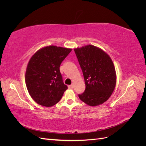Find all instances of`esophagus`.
I'll list each match as a JSON object with an SVG mask.
<instances>
[{"instance_id":"1","label":"esophagus","mask_w":146,"mask_h":146,"mask_svg":"<svg viewBox=\"0 0 146 146\" xmlns=\"http://www.w3.org/2000/svg\"><path fill=\"white\" fill-rule=\"evenodd\" d=\"M68 88H69V89H73V88H74V85H73V84H72V85H69V86H68Z\"/></svg>"}]
</instances>
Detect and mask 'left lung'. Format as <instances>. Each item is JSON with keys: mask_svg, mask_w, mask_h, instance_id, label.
<instances>
[{"mask_svg": "<svg viewBox=\"0 0 146 146\" xmlns=\"http://www.w3.org/2000/svg\"><path fill=\"white\" fill-rule=\"evenodd\" d=\"M82 70L86 88L78 94L80 99L90 106H98L107 101L116 83V74L110 56L92 45L74 48Z\"/></svg>", "mask_w": 146, "mask_h": 146, "instance_id": "8db88e82", "label": "left lung"}]
</instances>
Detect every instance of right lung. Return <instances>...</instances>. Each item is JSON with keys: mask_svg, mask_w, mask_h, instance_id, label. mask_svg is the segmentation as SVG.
I'll return each mask as SVG.
<instances>
[{"mask_svg": "<svg viewBox=\"0 0 146 146\" xmlns=\"http://www.w3.org/2000/svg\"><path fill=\"white\" fill-rule=\"evenodd\" d=\"M71 48L49 46L32 56L26 69L25 83L32 98L39 105L50 107L60 100L68 89L60 67Z\"/></svg>", "mask_w": 146, "mask_h": 146, "instance_id": "add662e5", "label": "right lung"}]
</instances>
